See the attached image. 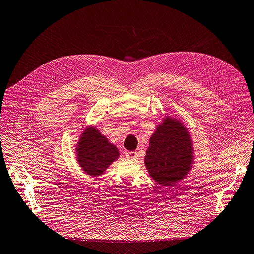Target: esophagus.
Instances as JSON below:
<instances>
[{
	"label": "esophagus",
	"instance_id": "obj_1",
	"mask_svg": "<svg viewBox=\"0 0 254 254\" xmlns=\"http://www.w3.org/2000/svg\"><path fill=\"white\" fill-rule=\"evenodd\" d=\"M125 155H126V158L130 160H135L137 158V153L135 151H127Z\"/></svg>",
	"mask_w": 254,
	"mask_h": 254
}]
</instances>
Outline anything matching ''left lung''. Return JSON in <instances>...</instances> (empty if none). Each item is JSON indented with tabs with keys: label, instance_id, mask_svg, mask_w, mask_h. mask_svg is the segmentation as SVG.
<instances>
[{
	"label": "left lung",
	"instance_id": "left-lung-1",
	"mask_svg": "<svg viewBox=\"0 0 254 254\" xmlns=\"http://www.w3.org/2000/svg\"><path fill=\"white\" fill-rule=\"evenodd\" d=\"M145 165L150 176L161 187L173 186L184 178L192 164L191 139L179 121L165 119L150 138Z\"/></svg>",
	"mask_w": 254,
	"mask_h": 254
}]
</instances>
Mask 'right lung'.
Segmentation results:
<instances>
[{
    "mask_svg": "<svg viewBox=\"0 0 254 254\" xmlns=\"http://www.w3.org/2000/svg\"><path fill=\"white\" fill-rule=\"evenodd\" d=\"M77 154L80 167L87 175L96 177L119 157V151L98 130L87 128L80 137Z\"/></svg>",
    "mask_w": 254,
    "mask_h": 254,
    "instance_id": "obj_1",
    "label": "right lung"
}]
</instances>
